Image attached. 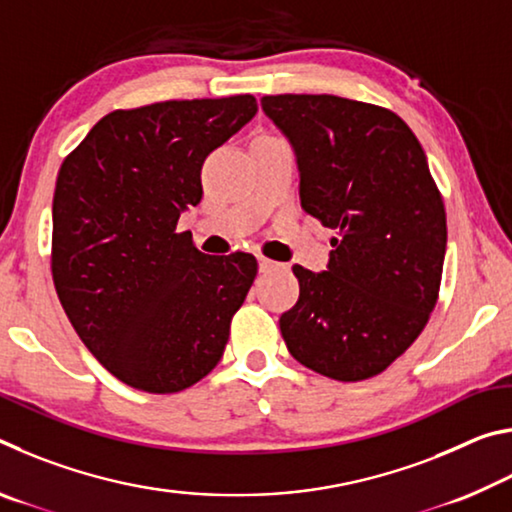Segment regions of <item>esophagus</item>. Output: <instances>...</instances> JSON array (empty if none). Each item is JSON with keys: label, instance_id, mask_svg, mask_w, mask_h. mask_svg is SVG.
I'll list each match as a JSON object with an SVG mask.
<instances>
[{"label": "esophagus", "instance_id": "esophagus-1", "mask_svg": "<svg viewBox=\"0 0 512 512\" xmlns=\"http://www.w3.org/2000/svg\"><path fill=\"white\" fill-rule=\"evenodd\" d=\"M277 266H280V264L273 262V259H268V257H259V271H262V273H271V271H275Z\"/></svg>", "mask_w": 512, "mask_h": 512}]
</instances>
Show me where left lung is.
I'll use <instances>...</instances> for the list:
<instances>
[{"label":"left lung","instance_id":"left-lung-1","mask_svg":"<svg viewBox=\"0 0 512 512\" xmlns=\"http://www.w3.org/2000/svg\"><path fill=\"white\" fill-rule=\"evenodd\" d=\"M262 110L296 153L300 205L336 230L327 271L293 266L300 298L280 316L291 357L361 381L411 348L436 307L447 248L443 196L395 112L334 94H277Z\"/></svg>","mask_w":512,"mask_h":512}]
</instances>
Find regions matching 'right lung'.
<instances>
[{
    "instance_id": "right-lung-1",
    "label": "right lung",
    "mask_w": 512,
    "mask_h": 512,
    "mask_svg": "<svg viewBox=\"0 0 512 512\" xmlns=\"http://www.w3.org/2000/svg\"><path fill=\"white\" fill-rule=\"evenodd\" d=\"M255 112L253 94L115 110L60 164L58 300L85 348L137 391H185L223 357L257 259L205 255L176 225L201 203L207 155Z\"/></svg>"
}]
</instances>
